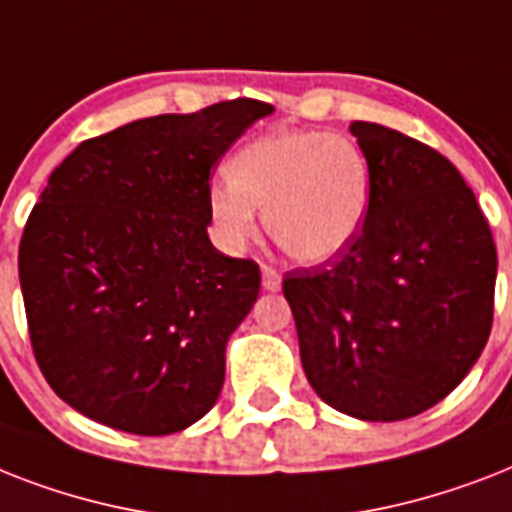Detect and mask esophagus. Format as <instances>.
Masks as SVG:
<instances>
[{
  "label": "esophagus",
  "mask_w": 512,
  "mask_h": 512,
  "mask_svg": "<svg viewBox=\"0 0 512 512\" xmlns=\"http://www.w3.org/2000/svg\"><path fill=\"white\" fill-rule=\"evenodd\" d=\"M263 287L268 292H279L281 289V273L271 268V265H263Z\"/></svg>",
  "instance_id": "1"
}]
</instances>
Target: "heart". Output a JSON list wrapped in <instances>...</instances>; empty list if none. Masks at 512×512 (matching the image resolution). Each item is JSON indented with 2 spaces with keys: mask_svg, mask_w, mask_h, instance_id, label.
Here are the masks:
<instances>
[{
  "mask_svg": "<svg viewBox=\"0 0 512 512\" xmlns=\"http://www.w3.org/2000/svg\"><path fill=\"white\" fill-rule=\"evenodd\" d=\"M372 201L364 148L319 130L273 132L233 154L228 183L207 193L212 236L241 252L257 236V209L276 247L295 263L321 265L358 239Z\"/></svg>",
  "mask_w": 512,
  "mask_h": 512,
  "instance_id": "1",
  "label": "heart"
}]
</instances>
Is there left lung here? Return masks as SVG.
<instances>
[{
	"mask_svg": "<svg viewBox=\"0 0 512 512\" xmlns=\"http://www.w3.org/2000/svg\"><path fill=\"white\" fill-rule=\"evenodd\" d=\"M350 132L372 167L358 239L284 276L311 388L358 420L396 422L452 393L494 316L492 228L446 156L382 124Z\"/></svg>",
	"mask_w": 512,
	"mask_h": 512,
	"instance_id": "left-lung-1",
	"label": "left lung"
}]
</instances>
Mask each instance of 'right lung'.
<instances>
[{"label": "right lung", "instance_id": "obj_1", "mask_svg": "<svg viewBox=\"0 0 512 512\" xmlns=\"http://www.w3.org/2000/svg\"><path fill=\"white\" fill-rule=\"evenodd\" d=\"M271 111L239 98L138 119L55 167L18 273L36 364L76 412L170 436L215 406L260 268L212 247L209 170Z\"/></svg>", "mask_w": 512, "mask_h": 512}]
</instances>
